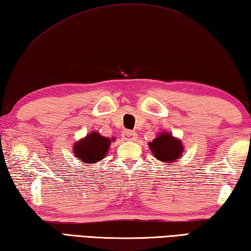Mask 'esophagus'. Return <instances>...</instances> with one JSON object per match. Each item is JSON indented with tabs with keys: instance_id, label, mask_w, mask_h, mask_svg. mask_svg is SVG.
I'll use <instances>...</instances> for the list:
<instances>
[{
	"instance_id": "esophagus-1",
	"label": "esophagus",
	"mask_w": 251,
	"mask_h": 251,
	"mask_svg": "<svg viewBox=\"0 0 251 251\" xmlns=\"http://www.w3.org/2000/svg\"><path fill=\"white\" fill-rule=\"evenodd\" d=\"M122 138L123 140H126V141H134V140L137 139V133L131 130H125L122 131Z\"/></svg>"
}]
</instances>
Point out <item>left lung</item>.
Wrapping results in <instances>:
<instances>
[{
    "label": "left lung",
    "mask_w": 251,
    "mask_h": 251,
    "mask_svg": "<svg viewBox=\"0 0 251 251\" xmlns=\"http://www.w3.org/2000/svg\"><path fill=\"white\" fill-rule=\"evenodd\" d=\"M151 151L157 160L171 163L177 161L183 153V146L179 140L169 133H161L159 137L149 143Z\"/></svg>",
    "instance_id": "obj_1"
}]
</instances>
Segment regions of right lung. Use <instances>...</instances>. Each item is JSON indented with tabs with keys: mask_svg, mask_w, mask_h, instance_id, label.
<instances>
[{
	"mask_svg": "<svg viewBox=\"0 0 251 251\" xmlns=\"http://www.w3.org/2000/svg\"><path fill=\"white\" fill-rule=\"evenodd\" d=\"M110 147V139L92 132L74 147V153L85 163H95L103 159Z\"/></svg>",
	"mask_w": 251,
	"mask_h": 251,
	"instance_id": "1",
	"label": "right lung"
}]
</instances>
